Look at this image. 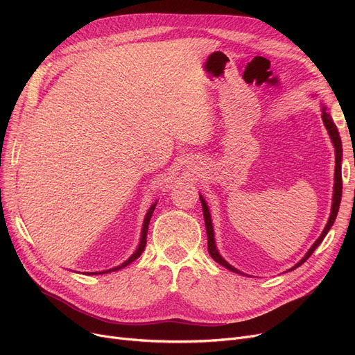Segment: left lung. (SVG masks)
Segmentation results:
<instances>
[{"instance_id":"left-lung-1","label":"left lung","mask_w":355,"mask_h":355,"mask_svg":"<svg viewBox=\"0 0 355 355\" xmlns=\"http://www.w3.org/2000/svg\"><path fill=\"white\" fill-rule=\"evenodd\" d=\"M321 112H322V121H324V125L328 130V135L334 144V148H335V174H334V191H332V204H331V214H329V218L327 221V226L325 229L322 230L321 236L315 240V243L309 248V250L306 252V254L297 262L295 266H292L289 270H293L296 268H300L304 262H306V259L313 253V250L318 248L321 245V241L324 240V237L327 236V233L329 232V229L332 227L335 218H337V214H338V209H340V202H341V196H343V178H341V164H343V144H341V138H340V134H338V129L337 126H335L329 112H328V107L325 103H321ZM200 201H201V206H202V216H204V223H206V232H207V248H209V253L210 256L216 260L217 263H220L221 266H225L226 269L234 272V273H239V275H246L243 272L237 270L234 266H232L227 260H225L221 257V254L218 253L217 250V246H216V239H214V229H213V221H211V214H210V209L207 206L206 200H204V197L200 194Z\"/></svg>"}]
</instances>
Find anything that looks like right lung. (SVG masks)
Returning a JSON list of instances; mask_svg holds the SVG:
<instances>
[{
  "instance_id": "add662e5",
  "label": "right lung",
  "mask_w": 355,
  "mask_h": 355,
  "mask_svg": "<svg viewBox=\"0 0 355 355\" xmlns=\"http://www.w3.org/2000/svg\"><path fill=\"white\" fill-rule=\"evenodd\" d=\"M155 206H157V201H155V202H153V206L148 209V211H146V214H145V218H144L142 230H141V239H139V245H138L137 250H135L132 254H130V256L128 257V260H125V262H123V263H121L119 266H115V268L107 269V270H101V272H85V273H87V275H103V273L116 272V270H121V269L126 268L129 263H132L135 259H138V257L142 254V252H144V249H145V246H146V233H148L149 220H151V216H153V213H154V210H155Z\"/></svg>"
}]
</instances>
